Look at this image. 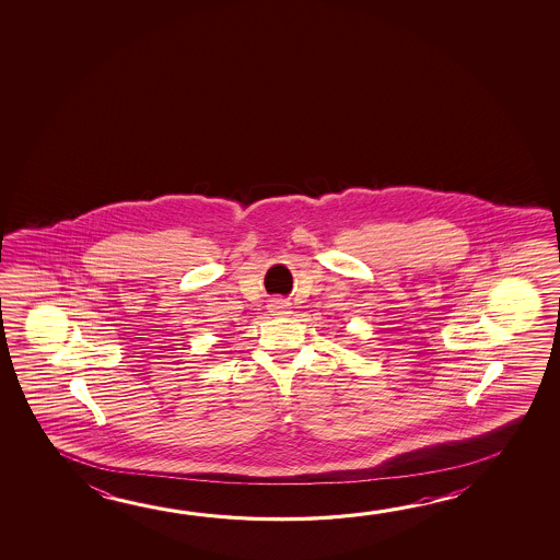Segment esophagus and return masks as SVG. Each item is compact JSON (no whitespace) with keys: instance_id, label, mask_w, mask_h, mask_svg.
Masks as SVG:
<instances>
[{"instance_id":"34e87169","label":"esophagus","mask_w":560,"mask_h":560,"mask_svg":"<svg viewBox=\"0 0 560 560\" xmlns=\"http://www.w3.org/2000/svg\"><path fill=\"white\" fill-rule=\"evenodd\" d=\"M269 313H273V316H287V314H291V304L287 303L284 299H273V301H269Z\"/></svg>"}]
</instances>
